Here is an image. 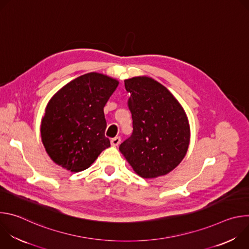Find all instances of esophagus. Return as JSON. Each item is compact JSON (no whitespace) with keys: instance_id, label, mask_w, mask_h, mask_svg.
I'll return each mask as SVG.
<instances>
[{"instance_id":"esophagus-1","label":"esophagus","mask_w":249,"mask_h":249,"mask_svg":"<svg viewBox=\"0 0 249 249\" xmlns=\"http://www.w3.org/2000/svg\"><path fill=\"white\" fill-rule=\"evenodd\" d=\"M120 142H121L120 137H115V138L111 139L110 143H111V146H113V147H117V146L120 144Z\"/></svg>"}]
</instances>
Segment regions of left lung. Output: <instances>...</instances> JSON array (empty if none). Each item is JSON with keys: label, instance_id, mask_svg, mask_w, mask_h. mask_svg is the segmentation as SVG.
Listing matches in <instances>:
<instances>
[{"label": "left lung", "instance_id": "8db88e82", "mask_svg": "<svg viewBox=\"0 0 249 249\" xmlns=\"http://www.w3.org/2000/svg\"><path fill=\"white\" fill-rule=\"evenodd\" d=\"M131 96L128 101L133 133L119 151L143 178H157L172 171L188 151V117L174 95L147 76L124 81Z\"/></svg>", "mask_w": 249, "mask_h": 249}]
</instances>
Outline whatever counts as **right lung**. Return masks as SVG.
Wrapping results in <instances>:
<instances>
[{
  "instance_id": "add662e5",
  "label": "right lung",
  "mask_w": 249,
  "mask_h": 249,
  "mask_svg": "<svg viewBox=\"0 0 249 249\" xmlns=\"http://www.w3.org/2000/svg\"><path fill=\"white\" fill-rule=\"evenodd\" d=\"M119 85L116 79L88 73L61 88L41 119V141L50 159L71 172L89 168L110 147L104 136L103 108Z\"/></svg>"
}]
</instances>
